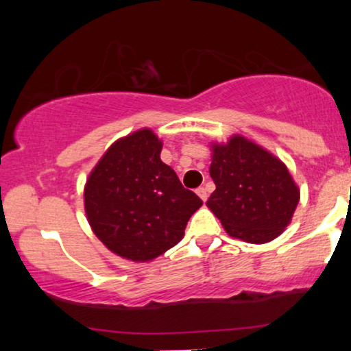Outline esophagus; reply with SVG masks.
Instances as JSON below:
<instances>
[{
  "instance_id": "esophagus-1",
  "label": "esophagus",
  "mask_w": 351,
  "mask_h": 351,
  "mask_svg": "<svg viewBox=\"0 0 351 351\" xmlns=\"http://www.w3.org/2000/svg\"><path fill=\"white\" fill-rule=\"evenodd\" d=\"M196 193H198V196H199V198L203 199V201L208 199V190H206L204 186H199V189L196 190Z\"/></svg>"
}]
</instances>
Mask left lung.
I'll use <instances>...</instances> for the list:
<instances>
[{"instance_id":"8db88e82","label":"left lung","mask_w":351,"mask_h":351,"mask_svg":"<svg viewBox=\"0 0 351 351\" xmlns=\"http://www.w3.org/2000/svg\"><path fill=\"white\" fill-rule=\"evenodd\" d=\"M209 174L215 190L208 208L233 238L268 243L291 222L299 189L287 167L241 136L214 145Z\"/></svg>"}]
</instances>
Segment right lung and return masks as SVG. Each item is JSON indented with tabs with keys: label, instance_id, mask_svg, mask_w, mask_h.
Returning a JSON list of instances; mask_svg holds the SVG:
<instances>
[{
	"label": "right lung",
	"instance_id": "obj_1",
	"mask_svg": "<svg viewBox=\"0 0 351 351\" xmlns=\"http://www.w3.org/2000/svg\"><path fill=\"white\" fill-rule=\"evenodd\" d=\"M160 153L161 142L150 129L134 132L108 148L86 184L94 233L110 251L134 262L152 261L176 246L203 204Z\"/></svg>",
	"mask_w": 351,
	"mask_h": 351
}]
</instances>
